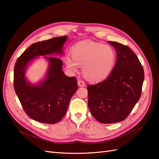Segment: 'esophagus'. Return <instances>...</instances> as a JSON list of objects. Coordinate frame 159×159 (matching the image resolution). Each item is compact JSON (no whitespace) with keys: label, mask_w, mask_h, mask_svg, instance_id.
<instances>
[{"label":"esophagus","mask_w":159,"mask_h":159,"mask_svg":"<svg viewBox=\"0 0 159 159\" xmlns=\"http://www.w3.org/2000/svg\"><path fill=\"white\" fill-rule=\"evenodd\" d=\"M78 85H79V87H85V83H84L83 80H78Z\"/></svg>","instance_id":"34e87169"}]
</instances>
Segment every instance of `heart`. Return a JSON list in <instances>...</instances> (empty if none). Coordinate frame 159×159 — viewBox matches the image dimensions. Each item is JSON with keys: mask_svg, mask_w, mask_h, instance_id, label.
Masks as SVG:
<instances>
[{"mask_svg": "<svg viewBox=\"0 0 159 159\" xmlns=\"http://www.w3.org/2000/svg\"><path fill=\"white\" fill-rule=\"evenodd\" d=\"M72 58L66 57V64L70 71L76 72L83 66V74L92 83L102 81L112 72L116 66L117 53L112 46L92 41L76 43L70 50Z\"/></svg>", "mask_w": 159, "mask_h": 159, "instance_id": "b5f03b06", "label": "heart"}]
</instances>
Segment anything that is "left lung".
<instances>
[{
  "label": "left lung",
  "instance_id": "obj_1",
  "mask_svg": "<svg viewBox=\"0 0 159 159\" xmlns=\"http://www.w3.org/2000/svg\"><path fill=\"white\" fill-rule=\"evenodd\" d=\"M108 42L116 50V66L106 80L87 86L90 112L102 124L126 119L140 98L144 80L143 67L129 47Z\"/></svg>",
  "mask_w": 159,
  "mask_h": 159
}]
</instances>
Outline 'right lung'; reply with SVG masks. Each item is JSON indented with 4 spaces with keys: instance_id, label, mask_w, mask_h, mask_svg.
<instances>
[{
    "instance_id": "1",
    "label": "right lung",
    "mask_w": 159,
    "mask_h": 159,
    "mask_svg": "<svg viewBox=\"0 0 159 159\" xmlns=\"http://www.w3.org/2000/svg\"><path fill=\"white\" fill-rule=\"evenodd\" d=\"M67 36L57 37L36 42L24 52L14 66L13 86L26 115L39 122L55 124L65 116L70 101L78 89L75 77L67 76L63 72V61L53 55H63ZM39 56L48 61L45 78L36 84L25 77L29 65Z\"/></svg>"
}]
</instances>
